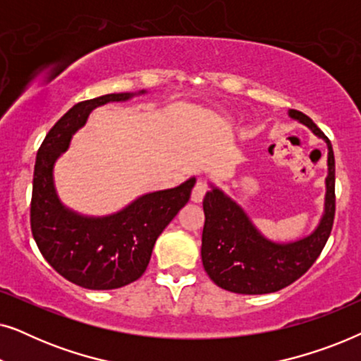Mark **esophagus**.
Wrapping results in <instances>:
<instances>
[{
    "label": "esophagus",
    "instance_id": "obj_1",
    "mask_svg": "<svg viewBox=\"0 0 361 361\" xmlns=\"http://www.w3.org/2000/svg\"><path fill=\"white\" fill-rule=\"evenodd\" d=\"M207 190H209V185H207L204 180H199V182H197V184H195L194 189H192V200L199 204V202L204 200Z\"/></svg>",
    "mask_w": 361,
    "mask_h": 361
}]
</instances>
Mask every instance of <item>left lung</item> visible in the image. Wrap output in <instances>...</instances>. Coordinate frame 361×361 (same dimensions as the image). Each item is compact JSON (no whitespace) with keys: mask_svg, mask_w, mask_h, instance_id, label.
<instances>
[{"mask_svg":"<svg viewBox=\"0 0 361 361\" xmlns=\"http://www.w3.org/2000/svg\"><path fill=\"white\" fill-rule=\"evenodd\" d=\"M289 116L322 137L329 147L325 210L312 233L290 243H274L259 233L245 210L216 187L204 199L202 263L210 279L236 294H269L293 284L315 263L327 243L335 216V157L329 137L302 111Z\"/></svg>","mask_w":361,"mask_h":361,"instance_id":"1","label":"left lung"}]
</instances>
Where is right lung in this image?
Instances as JSON below:
<instances>
[{
  "instance_id": "obj_1",
  "label": "right lung",
  "mask_w": 361,
  "mask_h": 361,
  "mask_svg": "<svg viewBox=\"0 0 361 361\" xmlns=\"http://www.w3.org/2000/svg\"><path fill=\"white\" fill-rule=\"evenodd\" d=\"M145 93V90L137 92ZM136 93H110L73 105L44 137L36 156L31 230L44 258L59 274L85 289H116L140 279L157 236L190 199L195 177L174 189L151 192L108 216H83L62 205L54 164L85 125L93 108L125 102Z\"/></svg>"
}]
</instances>
